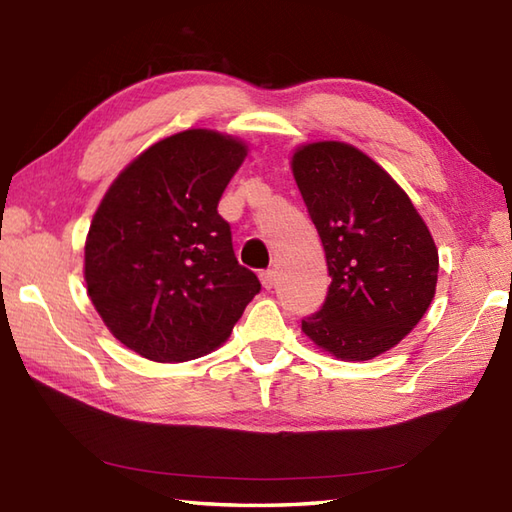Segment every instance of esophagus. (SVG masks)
I'll use <instances>...</instances> for the list:
<instances>
[{
	"mask_svg": "<svg viewBox=\"0 0 512 512\" xmlns=\"http://www.w3.org/2000/svg\"><path fill=\"white\" fill-rule=\"evenodd\" d=\"M260 282H263V287H265L267 291L274 289V285H276V271H274V269L263 271V274H260Z\"/></svg>",
	"mask_w": 512,
	"mask_h": 512,
	"instance_id": "1",
	"label": "esophagus"
}]
</instances>
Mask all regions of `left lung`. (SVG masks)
Listing matches in <instances>:
<instances>
[{
    "mask_svg": "<svg viewBox=\"0 0 512 512\" xmlns=\"http://www.w3.org/2000/svg\"><path fill=\"white\" fill-rule=\"evenodd\" d=\"M291 168L331 276L302 331L337 359L368 361L399 344L434 300V238L403 188L355 146L306 144Z\"/></svg>",
    "mask_w": 512,
    "mask_h": 512,
    "instance_id": "1",
    "label": "left lung"
}]
</instances>
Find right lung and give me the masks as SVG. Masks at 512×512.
<instances>
[{"label": "right lung", "instance_id": "1", "mask_svg": "<svg viewBox=\"0 0 512 512\" xmlns=\"http://www.w3.org/2000/svg\"><path fill=\"white\" fill-rule=\"evenodd\" d=\"M247 146L188 129L122 170L94 214L85 282L113 337L151 361H188L221 346L260 291L238 265L217 206Z\"/></svg>", "mask_w": 512, "mask_h": 512}]
</instances>
